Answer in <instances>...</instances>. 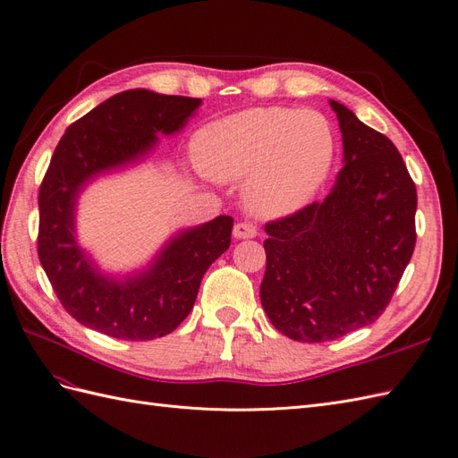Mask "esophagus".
<instances>
[{
  "label": "esophagus",
  "instance_id": "obj_1",
  "mask_svg": "<svg viewBox=\"0 0 458 458\" xmlns=\"http://www.w3.org/2000/svg\"><path fill=\"white\" fill-rule=\"evenodd\" d=\"M233 234H234V239H254L256 234H258V229L252 224H246V221H241V224L234 225Z\"/></svg>",
  "mask_w": 458,
  "mask_h": 458
}]
</instances>
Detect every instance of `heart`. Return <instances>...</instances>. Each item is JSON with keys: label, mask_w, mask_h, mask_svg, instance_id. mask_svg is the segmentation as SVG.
<instances>
[{"label": "heart", "mask_w": 458, "mask_h": 458, "mask_svg": "<svg viewBox=\"0 0 458 458\" xmlns=\"http://www.w3.org/2000/svg\"><path fill=\"white\" fill-rule=\"evenodd\" d=\"M336 155L328 118L317 110L259 106L206 123L192 140L197 168L217 182L244 179V204L275 219L298 212L325 183Z\"/></svg>", "instance_id": "b5f03b06"}]
</instances>
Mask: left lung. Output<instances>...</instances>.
Returning a JSON list of instances; mask_svg holds the SVG:
<instances>
[{
  "mask_svg": "<svg viewBox=\"0 0 458 458\" xmlns=\"http://www.w3.org/2000/svg\"><path fill=\"white\" fill-rule=\"evenodd\" d=\"M344 168L323 202L266 225L261 306L298 342L336 340L377 321L411 261L417 187L395 145L330 101Z\"/></svg>",
  "mask_w": 458,
  "mask_h": 458,
  "instance_id": "obj_1",
  "label": "left lung"
}]
</instances>
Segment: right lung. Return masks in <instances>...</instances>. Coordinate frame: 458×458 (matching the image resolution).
I'll list each match as a JSON object with an SVG mask.
<instances>
[{
    "mask_svg": "<svg viewBox=\"0 0 458 458\" xmlns=\"http://www.w3.org/2000/svg\"><path fill=\"white\" fill-rule=\"evenodd\" d=\"M202 99L128 89L68 126L39 187L38 256L63 308L118 340L170 335L191 313L206 269L231 244L233 217L182 231L150 266L123 279L99 273L76 241L80 191L99 174L135 164L195 114Z\"/></svg>",
    "mask_w": 458,
    "mask_h": 458,
    "instance_id": "add662e5",
    "label": "right lung"
}]
</instances>
